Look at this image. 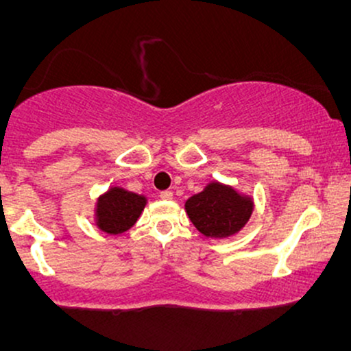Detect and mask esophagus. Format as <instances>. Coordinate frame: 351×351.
I'll use <instances>...</instances> for the list:
<instances>
[{
    "label": "esophagus",
    "instance_id": "esophagus-1",
    "mask_svg": "<svg viewBox=\"0 0 351 351\" xmlns=\"http://www.w3.org/2000/svg\"><path fill=\"white\" fill-rule=\"evenodd\" d=\"M160 198H162V199H171L173 198V193L168 191V189H167V191L160 193Z\"/></svg>",
    "mask_w": 351,
    "mask_h": 351
}]
</instances>
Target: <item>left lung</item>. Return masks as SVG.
Instances as JSON below:
<instances>
[{
	"label": "left lung",
	"mask_w": 351,
	"mask_h": 351,
	"mask_svg": "<svg viewBox=\"0 0 351 351\" xmlns=\"http://www.w3.org/2000/svg\"><path fill=\"white\" fill-rule=\"evenodd\" d=\"M196 229L206 237H228L244 228L252 215V199L231 186L209 183L184 204Z\"/></svg>",
	"instance_id": "obj_1"
}]
</instances>
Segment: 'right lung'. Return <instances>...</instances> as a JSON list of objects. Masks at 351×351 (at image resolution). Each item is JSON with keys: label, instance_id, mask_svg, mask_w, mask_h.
Instances as JSON below:
<instances>
[{"label": "right lung", "instance_id": "obj_1", "mask_svg": "<svg viewBox=\"0 0 351 351\" xmlns=\"http://www.w3.org/2000/svg\"><path fill=\"white\" fill-rule=\"evenodd\" d=\"M147 199L123 188H110L97 201V226L108 234L130 229L142 215Z\"/></svg>", "mask_w": 351, "mask_h": 351}]
</instances>
